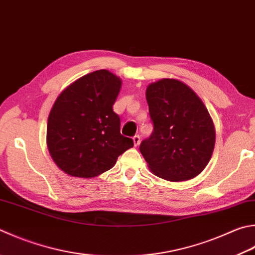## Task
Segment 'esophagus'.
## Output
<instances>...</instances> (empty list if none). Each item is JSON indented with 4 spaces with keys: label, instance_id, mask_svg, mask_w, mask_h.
I'll return each instance as SVG.
<instances>
[{
    "label": "esophagus",
    "instance_id": "esophagus-1",
    "mask_svg": "<svg viewBox=\"0 0 255 255\" xmlns=\"http://www.w3.org/2000/svg\"><path fill=\"white\" fill-rule=\"evenodd\" d=\"M133 142H134V146H137L138 144L141 143V137H140V135H134V136H133Z\"/></svg>",
    "mask_w": 255,
    "mask_h": 255
}]
</instances>
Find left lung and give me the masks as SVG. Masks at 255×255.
<instances>
[{"instance_id":"8db88e82","label":"left lung","mask_w":255,"mask_h":255,"mask_svg":"<svg viewBox=\"0 0 255 255\" xmlns=\"http://www.w3.org/2000/svg\"><path fill=\"white\" fill-rule=\"evenodd\" d=\"M153 132L140 144L148 167L161 179L186 181L199 175L212 156L215 131L208 110L181 81L163 79L146 89Z\"/></svg>"}]
</instances>
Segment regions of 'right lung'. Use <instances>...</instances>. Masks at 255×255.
<instances>
[{
    "label": "right lung",
    "mask_w": 255,
    "mask_h": 255,
    "mask_svg": "<svg viewBox=\"0 0 255 255\" xmlns=\"http://www.w3.org/2000/svg\"><path fill=\"white\" fill-rule=\"evenodd\" d=\"M121 79L108 70L86 74L68 86L50 112L47 146L62 171L94 177L112 169L119 155L133 147L120 132L121 120L113 111Z\"/></svg>",
    "instance_id": "add662e5"
}]
</instances>
